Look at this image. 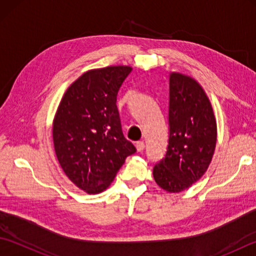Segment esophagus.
Returning <instances> with one entry per match:
<instances>
[{
    "label": "esophagus",
    "mask_w": 256,
    "mask_h": 256,
    "mask_svg": "<svg viewBox=\"0 0 256 256\" xmlns=\"http://www.w3.org/2000/svg\"><path fill=\"white\" fill-rule=\"evenodd\" d=\"M145 148V144L142 140H140V142H136V150L138 152H143V150Z\"/></svg>",
    "instance_id": "34e87169"
}]
</instances>
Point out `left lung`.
<instances>
[{"label": "left lung", "instance_id": "left-lung-1", "mask_svg": "<svg viewBox=\"0 0 256 256\" xmlns=\"http://www.w3.org/2000/svg\"><path fill=\"white\" fill-rule=\"evenodd\" d=\"M170 140L166 155L153 170L156 184L168 192H180L202 177L216 143V123L211 103L189 76H170Z\"/></svg>", "mask_w": 256, "mask_h": 256}]
</instances>
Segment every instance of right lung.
<instances>
[{"mask_svg":"<svg viewBox=\"0 0 256 256\" xmlns=\"http://www.w3.org/2000/svg\"><path fill=\"white\" fill-rule=\"evenodd\" d=\"M132 67L84 72L64 92L52 123L55 153L62 170L88 194L106 190L136 148L124 138L116 96Z\"/></svg>","mask_w":256,"mask_h":256,"instance_id":"1","label":"right lung"}]
</instances>
